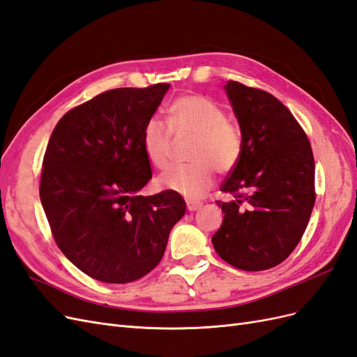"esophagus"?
I'll return each mask as SVG.
<instances>
[{
    "label": "esophagus",
    "instance_id": "1",
    "mask_svg": "<svg viewBox=\"0 0 357 357\" xmlns=\"http://www.w3.org/2000/svg\"><path fill=\"white\" fill-rule=\"evenodd\" d=\"M202 207L201 202H188V211H197Z\"/></svg>",
    "mask_w": 357,
    "mask_h": 357
}]
</instances>
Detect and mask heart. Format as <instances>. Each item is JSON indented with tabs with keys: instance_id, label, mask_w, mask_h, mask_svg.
<instances>
[{
	"instance_id": "heart-1",
	"label": "heart",
	"mask_w": 357,
	"mask_h": 357,
	"mask_svg": "<svg viewBox=\"0 0 357 357\" xmlns=\"http://www.w3.org/2000/svg\"><path fill=\"white\" fill-rule=\"evenodd\" d=\"M172 134L192 137L188 165L171 167L158 178L162 189L189 199H198L214 183V169L229 172L243 153L241 128L226 117L220 105L202 95H183L169 107L168 125L159 117L149 119L143 129V149L150 164L168 165Z\"/></svg>"
}]
</instances>
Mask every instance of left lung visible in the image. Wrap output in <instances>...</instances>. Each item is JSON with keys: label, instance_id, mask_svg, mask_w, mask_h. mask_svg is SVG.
<instances>
[{"label": "left lung", "instance_id": "1", "mask_svg": "<svg viewBox=\"0 0 357 357\" xmlns=\"http://www.w3.org/2000/svg\"><path fill=\"white\" fill-rule=\"evenodd\" d=\"M225 91L243 132L238 164L223 181L214 250L244 271H264L295 250L316 202L314 158L304 129L275 96L229 80Z\"/></svg>", "mask_w": 357, "mask_h": 357}]
</instances>
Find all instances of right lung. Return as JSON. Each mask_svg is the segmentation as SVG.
Returning a JSON list of instances; mask_svg holds the SVG:
<instances>
[{"mask_svg": "<svg viewBox=\"0 0 357 357\" xmlns=\"http://www.w3.org/2000/svg\"><path fill=\"white\" fill-rule=\"evenodd\" d=\"M168 83L102 92L63 114L43 159L40 199L61 252L104 283H131L160 262L186 213L178 193L139 195L152 168L143 129Z\"/></svg>", "mask_w": 357, "mask_h": 357, "instance_id": "1", "label": "right lung"}]
</instances>
